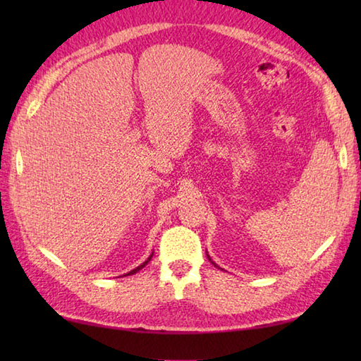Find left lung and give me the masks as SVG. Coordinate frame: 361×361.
Masks as SVG:
<instances>
[{
  "label": "left lung",
  "instance_id": "obj_1",
  "mask_svg": "<svg viewBox=\"0 0 361 361\" xmlns=\"http://www.w3.org/2000/svg\"><path fill=\"white\" fill-rule=\"evenodd\" d=\"M207 256H209V255H207ZM209 259H210V262H212V264H213V266H215V267H218V266L215 264V262H213V261H212V258H210V256H209Z\"/></svg>",
  "mask_w": 361,
  "mask_h": 361
}]
</instances>
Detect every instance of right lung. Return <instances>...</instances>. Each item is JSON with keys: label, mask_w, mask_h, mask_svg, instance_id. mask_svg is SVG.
Returning <instances> with one entry per match:
<instances>
[{"label": "right lung", "mask_w": 361, "mask_h": 361, "mask_svg": "<svg viewBox=\"0 0 361 361\" xmlns=\"http://www.w3.org/2000/svg\"><path fill=\"white\" fill-rule=\"evenodd\" d=\"M151 258H152V253L149 255V258H148V259H146V261L143 262V264H140L138 267H135V269H133V271H130V272H127V274H126V276H133V274H137V272L140 271V269H143V267H145L146 264H148V262H149V259H151Z\"/></svg>", "instance_id": "add662e5"}]
</instances>
